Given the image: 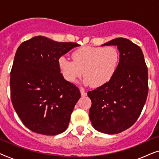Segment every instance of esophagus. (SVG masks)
Returning a JSON list of instances; mask_svg holds the SVG:
<instances>
[{
    "label": "esophagus",
    "instance_id": "esophagus-1",
    "mask_svg": "<svg viewBox=\"0 0 159 159\" xmlns=\"http://www.w3.org/2000/svg\"><path fill=\"white\" fill-rule=\"evenodd\" d=\"M80 93H81V95L82 97L87 96V93L84 91V89H82V88L80 89Z\"/></svg>",
    "mask_w": 159,
    "mask_h": 159
}]
</instances>
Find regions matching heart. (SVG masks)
Returning <instances> with one entry per match:
<instances>
[{
    "label": "heart",
    "mask_w": 159,
    "mask_h": 159,
    "mask_svg": "<svg viewBox=\"0 0 159 159\" xmlns=\"http://www.w3.org/2000/svg\"><path fill=\"white\" fill-rule=\"evenodd\" d=\"M73 61L61 56L58 65L62 77L67 82H76L83 74L85 85L93 88L105 86L116 75L120 55L116 48L84 46L71 54Z\"/></svg>",
    "instance_id": "1"
}]
</instances>
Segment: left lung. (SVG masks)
Returning a JSON list of instances; mask_svg holds the SVG:
<instances>
[{"instance_id": "obj_1", "label": "left lung", "mask_w": 159, "mask_h": 159, "mask_svg": "<svg viewBox=\"0 0 159 159\" xmlns=\"http://www.w3.org/2000/svg\"><path fill=\"white\" fill-rule=\"evenodd\" d=\"M104 45L117 46L120 61L111 81L88 92L92 101L89 116L97 131L114 134L127 129L140 116L148 93V68L142 50L128 39L115 38Z\"/></svg>"}]
</instances>
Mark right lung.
<instances>
[{
  "label": "right lung",
  "mask_w": 159,
  "mask_h": 159,
  "mask_svg": "<svg viewBox=\"0 0 159 159\" xmlns=\"http://www.w3.org/2000/svg\"><path fill=\"white\" fill-rule=\"evenodd\" d=\"M80 45L36 36L19 45L11 71V98L16 114L31 131L62 133L81 94L62 77L61 56Z\"/></svg>",
  "instance_id": "right-lung-1"
}]
</instances>
